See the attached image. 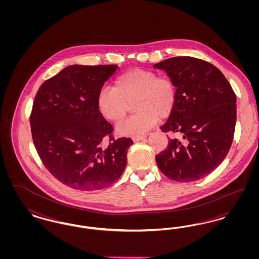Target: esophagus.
<instances>
[{
    "instance_id": "34e87169",
    "label": "esophagus",
    "mask_w": 259,
    "mask_h": 259,
    "mask_svg": "<svg viewBox=\"0 0 259 259\" xmlns=\"http://www.w3.org/2000/svg\"><path fill=\"white\" fill-rule=\"evenodd\" d=\"M146 137H147L146 135L137 136V137H134V138H133V141H134V142H139V141H141V140L145 139Z\"/></svg>"
}]
</instances>
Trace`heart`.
<instances>
[{
  "mask_svg": "<svg viewBox=\"0 0 259 259\" xmlns=\"http://www.w3.org/2000/svg\"><path fill=\"white\" fill-rule=\"evenodd\" d=\"M177 85L171 76L159 75L146 69H134L120 74L113 88L104 87L98 95V107L109 120L118 122L129 111L134 101L135 114L118 124L117 131L125 136L143 135L158 119L168 117L176 106Z\"/></svg>",
  "mask_w": 259,
  "mask_h": 259,
  "instance_id": "b5f03b06",
  "label": "heart"
}]
</instances>
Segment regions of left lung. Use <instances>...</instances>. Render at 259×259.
<instances>
[{
	"mask_svg": "<svg viewBox=\"0 0 259 259\" xmlns=\"http://www.w3.org/2000/svg\"><path fill=\"white\" fill-rule=\"evenodd\" d=\"M178 89L174 111L160 129L179 134L155 156L161 172L176 182L190 183L215 170L234 138L236 95L224 74L209 62L178 56L157 63ZM168 137V135H167Z\"/></svg>",
	"mask_w": 259,
	"mask_h": 259,
	"instance_id": "8db88e82",
	"label": "left lung"
}]
</instances>
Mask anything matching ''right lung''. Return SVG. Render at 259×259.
Returning a JSON list of instances; mask_svg holds the SVG:
<instances>
[{
	"label": "right lung",
	"instance_id": "obj_1",
	"mask_svg": "<svg viewBox=\"0 0 259 259\" xmlns=\"http://www.w3.org/2000/svg\"><path fill=\"white\" fill-rule=\"evenodd\" d=\"M116 68L67 67L47 79L34 100L30 125L37 154L55 179L74 189L110 186L126 167L133 141L116 139L98 107L99 93Z\"/></svg>",
	"mask_w": 259,
	"mask_h": 259
}]
</instances>
